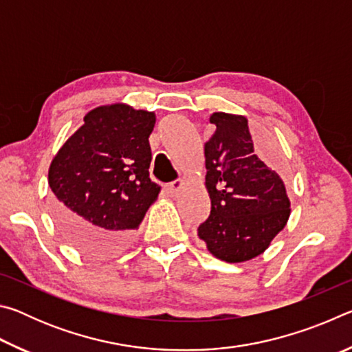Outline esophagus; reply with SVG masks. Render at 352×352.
<instances>
[{"instance_id": "obj_1", "label": "esophagus", "mask_w": 352, "mask_h": 352, "mask_svg": "<svg viewBox=\"0 0 352 352\" xmlns=\"http://www.w3.org/2000/svg\"><path fill=\"white\" fill-rule=\"evenodd\" d=\"M183 188V180H175L168 184V188H166V190H168V194L170 195V197H177L178 192H180Z\"/></svg>"}]
</instances>
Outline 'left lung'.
I'll list each match as a JSON object with an SVG mask.
<instances>
[{
  "label": "left lung",
  "instance_id": "8db88e82",
  "mask_svg": "<svg viewBox=\"0 0 352 352\" xmlns=\"http://www.w3.org/2000/svg\"><path fill=\"white\" fill-rule=\"evenodd\" d=\"M210 122L216 126L205 144L211 212L199 237L220 261H250L287 223L290 200L281 177L254 153L245 116L217 111Z\"/></svg>",
  "mask_w": 352,
  "mask_h": 352
}]
</instances>
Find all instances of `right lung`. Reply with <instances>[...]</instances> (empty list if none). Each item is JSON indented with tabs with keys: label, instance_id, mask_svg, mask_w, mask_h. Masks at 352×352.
Returning <instances> with one entry per match:
<instances>
[{
	"label": "right lung",
	"instance_id": "add662e5",
	"mask_svg": "<svg viewBox=\"0 0 352 352\" xmlns=\"http://www.w3.org/2000/svg\"><path fill=\"white\" fill-rule=\"evenodd\" d=\"M83 121L52 160L47 183L63 236L102 258L129 245L162 189L148 177L155 113L113 104Z\"/></svg>",
	"mask_w": 352,
	"mask_h": 352
}]
</instances>
